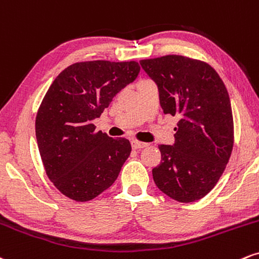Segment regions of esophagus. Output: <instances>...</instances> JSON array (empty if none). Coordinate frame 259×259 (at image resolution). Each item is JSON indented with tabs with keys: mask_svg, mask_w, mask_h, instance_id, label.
I'll list each match as a JSON object with an SVG mask.
<instances>
[{
	"mask_svg": "<svg viewBox=\"0 0 259 259\" xmlns=\"http://www.w3.org/2000/svg\"><path fill=\"white\" fill-rule=\"evenodd\" d=\"M131 144H132L133 149H143V148L148 147L147 143H142V142H137V141H132L131 142Z\"/></svg>",
	"mask_w": 259,
	"mask_h": 259,
	"instance_id": "obj_1",
	"label": "esophagus"
}]
</instances>
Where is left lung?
<instances>
[{"mask_svg":"<svg viewBox=\"0 0 259 259\" xmlns=\"http://www.w3.org/2000/svg\"><path fill=\"white\" fill-rule=\"evenodd\" d=\"M157 86L165 114L178 116L175 143L159 145L153 168L159 189L179 202L202 199L214 188L232 155L234 123L229 94L208 64L183 56L141 60Z\"/></svg>","mask_w":259,"mask_h":259,"instance_id":"obj_1","label":"left lung"}]
</instances>
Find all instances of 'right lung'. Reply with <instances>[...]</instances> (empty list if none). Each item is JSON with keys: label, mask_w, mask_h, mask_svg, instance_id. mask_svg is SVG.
I'll return each mask as SVG.
<instances>
[{"label": "right lung", "mask_w": 259, "mask_h": 259, "mask_svg": "<svg viewBox=\"0 0 259 259\" xmlns=\"http://www.w3.org/2000/svg\"><path fill=\"white\" fill-rule=\"evenodd\" d=\"M139 71L137 62L76 63L48 88L36 115V139L48 178L69 199L98 196L128 159L130 142L97 132L93 120Z\"/></svg>", "instance_id": "1"}]
</instances>
